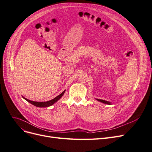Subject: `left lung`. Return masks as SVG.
Segmentation results:
<instances>
[{"mask_svg": "<svg viewBox=\"0 0 152 152\" xmlns=\"http://www.w3.org/2000/svg\"><path fill=\"white\" fill-rule=\"evenodd\" d=\"M97 100L99 101H100V102H103V103H104V104H110V102H108V101H104V100H102V99H97Z\"/></svg>", "mask_w": 152, "mask_h": 152, "instance_id": "1", "label": "left lung"}]
</instances>
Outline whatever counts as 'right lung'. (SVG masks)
<instances>
[{
	"mask_svg": "<svg viewBox=\"0 0 152 152\" xmlns=\"http://www.w3.org/2000/svg\"><path fill=\"white\" fill-rule=\"evenodd\" d=\"M64 92H65V90L62 92L61 94H60V95H58V96H56L54 99H53L52 100H50V101H47V102H35V101H32L27 99H26V98H25L23 97L25 99L26 101H27L28 102L31 103L33 105H34L35 106H36V107H47L50 106V105H51L53 104L54 103L56 102L63 96V95L64 93Z\"/></svg>",
	"mask_w": 152,
	"mask_h": 152,
	"instance_id": "1",
	"label": "right lung"
}]
</instances>
